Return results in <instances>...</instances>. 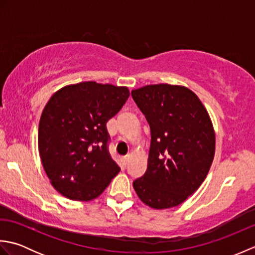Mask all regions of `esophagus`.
Instances as JSON below:
<instances>
[{
  "instance_id": "obj_1",
  "label": "esophagus",
  "mask_w": 255,
  "mask_h": 255,
  "mask_svg": "<svg viewBox=\"0 0 255 255\" xmlns=\"http://www.w3.org/2000/svg\"><path fill=\"white\" fill-rule=\"evenodd\" d=\"M123 162H124V164H125V165L128 164V162H129V155L124 156V158H123Z\"/></svg>"
}]
</instances>
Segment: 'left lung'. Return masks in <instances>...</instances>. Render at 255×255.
I'll use <instances>...</instances> for the list:
<instances>
[{"instance_id": "8db88e82", "label": "left lung", "mask_w": 255, "mask_h": 255, "mask_svg": "<svg viewBox=\"0 0 255 255\" xmlns=\"http://www.w3.org/2000/svg\"><path fill=\"white\" fill-rule=\"evenodd\" d=\"M131 96L151 130L147 171L133 188L151 208L175 207L197 191L213 163L216 137L208 112L182 85H145Z\"/></svg>"}]
</instances>
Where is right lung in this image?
<instances>
[{
  "mask_svg": "<svg viewBox=\"0 0 255 255\" xmlns=\"http://www.w3.org/2000/svg\"><path fill=\"white\" fill-rule=\"evenodd\" d=\"M126 86L94 81L57 91L42 111L38 149L46 174L64 197L88 202L121 171L111 158L106 123L129 97Z\"/></svg>",
  "mask_w": 255,
  "mask_h": 255,
  "instance_id": "add662e5",
  "label": "right lung"
}]
</instances>
